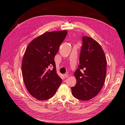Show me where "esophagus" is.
I'll use <instances>...</instances> for the list:
<instances>
[{"instance_id": "obj_1", "label": "esophagus", "mask_w": 125, "mask_h": 125, "mask_svg": "<svg viewBox=\"0 0 125 125\" xmlns=\"http://www.w3.org/2000/svg\"><path fill=\"white\" fill-rule=\"evenodd\" d=\"M63 76H64V77H65V78H67L68 77V74L67 73L65 74H63Z\"/></svg>"}]
</instances>
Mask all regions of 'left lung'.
<instances>
[{
  "mask_svg": "<svg viewBox=\"0 0 125 125\" xmlns=\"http://www.w3.org/2000/svg\"><path fill=\"white\" fill-rule=\"evenodd\" d=\"M78 68L74 73L77 83L71 88L76 99L88 101L96 96L103 88L106 73V59L100 44L83 36Z\"/></svg>",
  "mask_w": 125,
  "mask_h": 125,
  "instance_id": "obj_1",
  "label": "left lung"
}]
</instances>
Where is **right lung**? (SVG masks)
I'll list each match as a JSON object with an SVG mask.
<instances>
[{
    "mask_svg": "<svg viewBox=\"0 0 125 125\" xmlns=\"http://www.w3.org/2000/svg\"><path fill=\"white\" fill-rule=\"evenodd\" d=\"M67 34L66 30L44 33L28 45L22 62L23 81L29 93L37 100L53 96L62 82L57 73L54 57ZM52 65V70L48 69Z\"/></svg>",
    "mask_w": 125,
    "mask_h": 125,
    "instance_id": "1",
    "label": "right lung"
}]
</instances>
